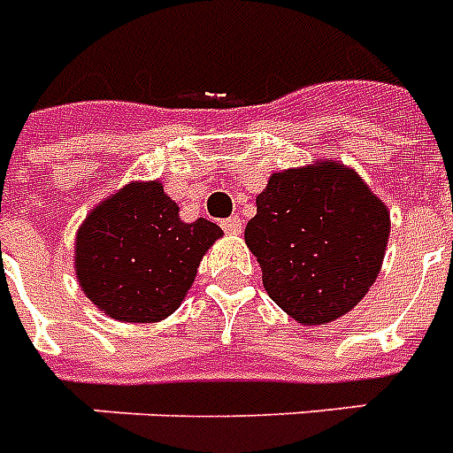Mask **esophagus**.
Listing matches in <instances>:
<instances>
[{
	"label": "esophagus",
	"mask_w": 453,
	"mask_h": 453,
	"mask_svg": "<svg viewBox=\"0 0 453 453\" xmlns=\"http://www.w3.org/2000/svg\"><path fill=\"white\" fill-rule=\"evenodd\" d=\"M220 227H223L227 234H239L242 233V220H239V216H230V219L220 220Z\"/></svg>",
	"instance_id": "34e87169"
}]
</instances>
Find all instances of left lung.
Masks as SVG:
<instances>
[{
  "mask_svg": "<svg viewBox=\"0 0 453 453\" xmlns=\"http://www.w3.org/2000/svg\"><path fill=\"white\" fill-rule=\"evenodd\" d=\"M388 211L360 176L337 163L272 174L244 239L270 297L297 323L354 310L381 270Z\"/></svg>",
  "mask_w": 453,
  "mask_h": 453,
  "instance_id": "8db88e82",
  "label": "left lung"
}]
</instances>
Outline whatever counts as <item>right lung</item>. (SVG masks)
<instances>
[{
	"label": "right lung",
	"mask_w": 453,
	"mask_h": 453,
	"mask_svg": "<svg viewBox=\"0 0 453 453\" xmlns=\"http://www.w3.org/2000/svg\"><path fill=\"white\" fill-rule=\"evenodd\" d=\"M220 234L207 219L179 220L163 183H130L81 226V288L111 319L160 321L181 304L202 256Z\"/></svg>",
	"instance_id": "1"
}]
</instances>
